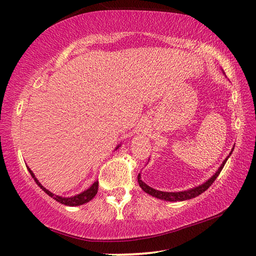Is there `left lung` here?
<instances>
[{"label":"left lung","mask_w":256,"mask_h":256,"mask_svg":"<svg viewBox=\"0 0 256 256\" xmlns=\"http://www.w3.org/2000/svg\"><path fill=\"white\" fill-rule=\"evenodd\" d=\"M234 148L232 149L230 154H228V157L224 160L222 164H220V167L218 168V170H216L214 175H212L209 180H206L204 183H202L201 185H198L196 188H188V190H182V192H162V190H154L152 188H150L149 185H146L144 180H141V175L138 174V185H140V188L144 190L146 194H150L151 196H154L157 198H160V200H164V201H170V202H177V201H185V200H190V198H193L196 196H198L200 194H202L204 190H206L208 188H210L211 184L214 183L216 180V177L219 176L220 172L224 166V164L228 160V158L230 157V154L232 152Z\"/></svg>","instance_id":"1"}]
</instances>
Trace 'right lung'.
I'll return each mask as SVG.
<instances>
[{"mask_svg": "<svg viewBox=\"0 0 256 256\" xmlns=\"http://www.w3.org/2000/svg\"><path fill=\"white\" fill-rule=\"evenodd\" d=\"M120 146V144H118V146H116V149H118ZM115 149V150H116ZM28 170L30 172V175L32 176V178L34 180V182H36V184L40 186V188L44 190V192L47 194V196H50V198H53L54 200H56L60 203H62V204L64 206H81V204H84V203L92 201V198H94V196H96L97 192H98V180L94 182V183L90 186L89 188H86V190H84V192H81L79 194H76V196H70V198H63V196H56V194L52 193L50 190H48L47 188H45L44 186H42L40 184V182L36 178V176H34V174L32 172V170H30L29 167Z\"/></svg>", "mask_w": 256, "mask_h": 256, "instance_id": "right-lung-1", "label": "right lung"}]
</instances>
